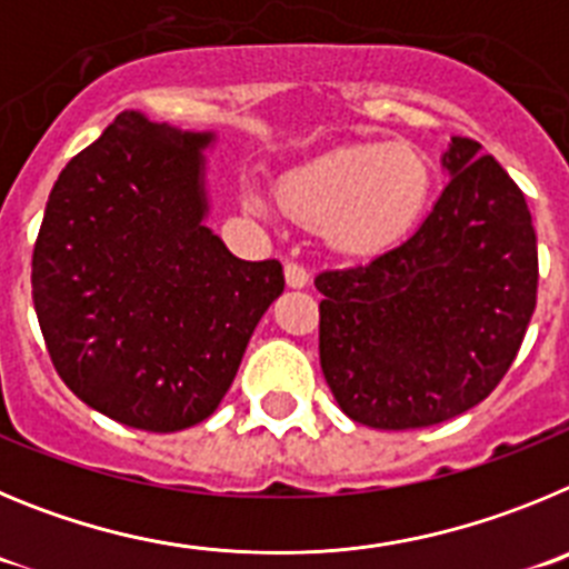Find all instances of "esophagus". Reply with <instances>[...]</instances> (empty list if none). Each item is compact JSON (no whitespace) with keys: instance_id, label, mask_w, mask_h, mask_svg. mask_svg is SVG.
I'll list each match as a JSON object with an SVG mask.
<instances>
[{"instance_id":"1","label":"esophagus","mask_w":569,"mask_h":569,"mask_svg":"<svg viewBox=\"0 0 569 569\" xmlns=\"http://www.w3.org/2000/svg\"><path fill=\"white\" fill-rule=\"evenodd\" d=\"M286 286L289 289H303V286H309V269H306L303 263H286Z\"/></svg>"}]
</instances>
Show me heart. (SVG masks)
<instances>
[{
  "label": "heart",
  "instance_id": "obj_1",
  "mask_svg": "<svg viewBox=\"0 0 569 569\" xmlns=\"http://www.w3.org/2000/svg\"><path fill=\"white\" fill-rule=\"evenodd\" d=\"M431 196V170L413 150L360 144L335 150L280 181V207L291 221L326 229L335 249L371 258L393 249L413 232ZM252 212L266 201L247 189Z\"/></svg>",
  "mask_w": 569,
  "mask_h": 569
}]
</instances>
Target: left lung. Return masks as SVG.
I'll use <instances>...</instances> for the list:
<instances>
[{"instance_id":"left-lung-1","label":"left lung","mask_w":569,"mask_h":569,"mask_svg":"<svg viewBox=\"0 0 569 569\" xmlns=\"http://www.w3.org/2000/svg\"><path fill=\"white\" fill-rule=\"evenodd\" d=\"M442 167L448 187L411 238L315 278L322 377L346 417L380 431L479 406L536 309L539 249L521 189L473 138H450Z\"/></svg>"}]
</instances>
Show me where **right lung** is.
<instances>
[{"instance_id": "obj_1", "label": "right lung", "mask_w": 569, "mask_h": 569, "mask_svg": "<svg viewBox=\"0 0 569 569\" xmlns=\"http://www.w3.org/2000/svg\"><path fill=\"white\" fill-rule=\"evenodd\" d=\"M212 132L121 112L61 170L33 247V306L64 386L104 417L172 433L221 406L278 260H240L203 223Z\"/></svg>"}]
</instances>
